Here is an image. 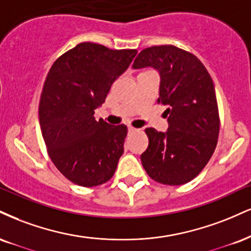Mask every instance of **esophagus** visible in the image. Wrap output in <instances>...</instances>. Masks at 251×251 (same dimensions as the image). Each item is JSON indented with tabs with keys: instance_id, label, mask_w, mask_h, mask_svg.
Segmentation results:
<instances>
[{
	"instance_id": "esophagus-1",
	"label": "esophagus",
	"mask_w": 251,
	"mask_h": 251,
	"mask_svg": "<svg viewBox=\"0 0 251 251\" xmlns=\"http://www.w3.org/2000/svg\"><path fill=\"white\" fill-rule=\"evenodd\" d=\"M137 131V128L132 127V126H128V132H135Z\"/></svg>"
}]
</instances>
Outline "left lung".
Instances as JSON below:
<instances>
[{
  "mask_svg": "<svg viewBox=\"0 0 251 251\" xmlns=\"http://www.w3.org/2000/svg\"><path fill=\"white\" fill-rule=\"evenodd\" d=\"M132 66H152L159 71L158 102L167 106V132L145 129L149 147L140 156L141 164L150 177L162 185L189 182L212 158L219 137L212 77L198 57L174 45L146 48Z\"/></svg>",
  "mask_w": 251,
  "mask_h": 251,
  "instance_id": "left-lung-1",
  "label": "left lung"
}]
</instances>
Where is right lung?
<instances>
[{
    "label": "right lung",
    "mask_w": 251,
    "mask_h": 251,
    "mask_svg": "<svg viewBox=\"0 0 251 251\" xmlns=\"http://www.w3.org/2000/svg\"><path fill=\"white\" fill-rule=\"evenodd\" d=\"M79 43L51 66L39 101V124L57 170L81 187L107 182L124 153L127 127L96 120L95 111L137 55Z\"/></svg>",
    "instance_id": "1"
}]
</instances>
